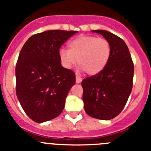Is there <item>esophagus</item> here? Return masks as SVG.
I'll return each mask as SVG.
<instances>
[{"label":"esophagus","mask_w":151,"mask_h":151,"mask_svg":"<svg viewBox=\"0 0 151 151\" xmlns=\"http://www.w3.org/2000/svg\"><path fill=\"white\" fill-rule=\"evenodd\" d=\"M81 81H82V79H81V77H80L79 76H76V83H81Z\"/></svg>","instance_id":"1"}]
</instances>
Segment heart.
<instances>
[{
    "instance_id": "1",
    "label": "heart",
    "mask_w": 151,
    "mask_h": 151,
    "mask_svg": "<svg viewBox=\"0 0 151 151\" xmlns=\"http://www.w3.org/2000/svg\"><path fill=\"white\" fill-rule=\"evenodd\" d=\"M111 56V45L106 39L94 36H80L68 43V50L61 49L59 58L62 65L70 69L77 63L79 69L89 75L103 71Z\"/></svg>"
}]
</instances>
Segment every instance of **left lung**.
Returning a JSON list of instances; mask_svg holds the SVG:
<instances>
[{
	"label": "left lung",
	"mask_w": 151,
	"mask_h": 151,
	"mask_svg": "<svg viewBox=\"0 0 151 151\" xmlns=\"http://www.w3.org/2000/svg\"><path fill=\"white\" fill-rule=\"evenodd\" d=\"M92 32L101 34L110 43L111 56L103 71L82 81L84 109L91 117L110 120L122 111L130 96L134 64L121 38L106 30Z\"/></svg>",
	"instance_id": "obj_1"
}]
</instances>
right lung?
Segmentation results:
<instances>
[{
    "label": "right lung",
    "instance_id": "right-lung-1",
    "mask_svg": "<svg viewBox=\"0 0 151 151\" xmlns=\"http://www.w3.org/2000/svg\"><path fill=\"white\" fill-rule=\"evenodd\" d=\"M77 31L48 30L32 36L23 45L16 65V93L34 122L53 119L65 108L75 74L61 66L59 49Z\"/></svg>",
    "mask_w": 151,
    "mask_h": 151
}]
</instances>
